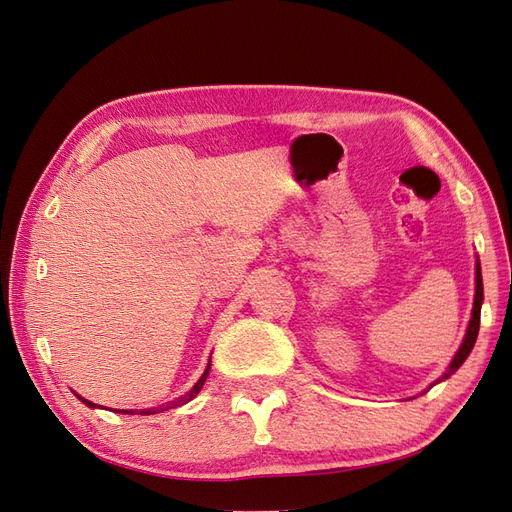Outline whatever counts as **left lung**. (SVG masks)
I'll return each mask as SVG.
<instances>
[{"label": "left lung", "mask_w": 512, "mask_h": 512, "mask_svg": "<svg viewBox=\"0 0 512 512\" xmlns=\"http://www.w3.org/2000/svg\"><path fill=\"white\" fill-rule=\"evenodd\" d=\"M481 301H483V278H481V266L477 263V291H475V306H472V318L468 323V331H466L464 342H462L458 354L453 356V361H451L447 373L441 377V380H447L451 373H456L460 369V365L466 361V356L470 354L472 346H475L477 335H479V325H481Z\"/></svg>", "instance_id": "8db88e82"}]
</instances>
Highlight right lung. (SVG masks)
<instances>
[{
    "instance_id": "1",
    "label": "right lung",
    "mask_w": 512,
    "mask_h": 512,
    "mask_svg": "<svg viewBox=\"0 0 512 512\" xmlns=\"http://www.w3.org/2000/svg\"><path fill=\"white\" fill-rule=\"evenodd\" d=\"M208 371H211V363H208L206 371L202 373V377H200V380L196 382V386H194L192 390H189V394L185 396V401H192V399H194V396H196V394H198V392L202 390V386H204V382H206V377H208ZM80 399H82V396H80ZM82 401H84V403H86L88 407H94V403H90V401H86V399H82ZM118 411H120V409H118ZM120 413H135V411H126V409H122ZM141 413H143V415H145V413H154V409H147V411H141Z\"/></svg>"
}]
</instances>
